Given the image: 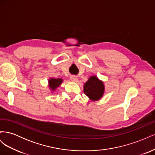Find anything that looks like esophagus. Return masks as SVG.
I'll use <instances>...</instances> for the list:
<instances>
[{
	"label": "esophagus",
	"mask_w": 155,
	"mask_h": 155,
	"mask_svg": "<svg viewBox=\"0 0 155 155\" xmlns=\"http://www.w3.org/2000/svg\"><path fill=\"white\" fill-rule=\"evenodd\" d=\"M70 80L72 82H77L78 79V78L76 76H71V78H70Z\"/></svg>",
	"instance_id": "obj_1"
}]
</instances>
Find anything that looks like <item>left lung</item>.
Returning a JSON list of instances; mask_svg holds the SVG:
<instances>
[{
  "label": "left lung",
  "mask_w": 155,
  "mask_h": 155,
  "mask_svg": "<svg viewBox=\"0 0 155 155\" xmlns=\"http://www.w3.org/2000/svg\"><path fill=\"white\" fill-rule=\"evenodd\" d=\"M83 92L90 100L92 101L100 100L105 92L104 83L97 76H92L84 84Z\"/></svg>",
  "instance_id": "obj_1"
}]
</instances>
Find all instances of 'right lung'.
Listing matches in <instances>:
<instances>
[{"label": "right lung", "mask_w": 155, "mask_h": 155, "mask_svg": "<svg viewBox=\"0 0 155 155\" xmlns=\"http://www.w3.org/2000/svg\"><path fill=\"white\" fill-rule=\"evenodd\" d=\"M63 82V79L61 78H50L48 79V88L51 91V93H54L55 90L61 85Z\"/></svg>", "instance_id": "1"}]
</instances>
